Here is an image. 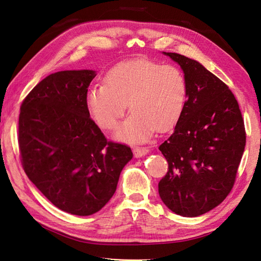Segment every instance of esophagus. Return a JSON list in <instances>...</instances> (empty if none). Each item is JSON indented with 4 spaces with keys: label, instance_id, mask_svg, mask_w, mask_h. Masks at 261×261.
Masks as SVG:
<instances>
[{
    "label": "esophagus",
    "instance_id": "34e87169",
    "mask_svg": "<svg viewBox=\"0 0 261 261\" xmlns=\"http://www.w3.org/2000/svg\"><path fill=\"white\" fill-rule=\"evenodd\" d=\"M133 152H134V155H135L136 158H140V156L147 154L149 152V149L146 147H135L133 149Z\"/></svg>",
    "mask_w": 261,
    "mask_h": 261
}]
</instances>
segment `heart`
I'll return each mask as SVG.
<instances>
[{
	"label": "heart",
	"mask_w": 261,
	"mask_h": 261,
	"mask_svg": "<svg viewBox=\"0 0 261 261\" xmlns=\"http://www.w3.org/2000/svg\"><path fill=\"white\" fill-rule=\"evenodd\" d=\"M187 82L181 70L172 64L146 59L122 62L105 76V84L87 91V107L103 129L115 128L128 108L132 114L116 136L141 143L154 130L167 132L184 111Z\"/></svg>",
	"instance_id": "b5f03b06"
}]
</instances>
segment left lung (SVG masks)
<instances>
[{
  "label": "left lung",
  "instance_id": "8db88e82",
  "mask_svg": "<svg viewBox=\"0 0 261 261\" xmlns=\"http://www.w3.org/2000/svg\"><path fill=\"white\" fill-rule=\"evenodd\" d=\"M163 53L183 69L187 100L174 132L159 147L169 164L159 195L176 215L198 217L232 191L246 132L238 100L222 81L195 60Z\"/></svg>",
  "mask_w": 261,
  "mask_h": 261
}]
</instances>
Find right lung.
<instances>
[{"label":"right lung","instance_id":"obj_1","mask_svg":"<svg viewBox=\"0 0 261 261\" xmlns=\"http://www.w3.org/2000/svg\"><path fill=\"white\" fill-rule=\"evenodd\" d=\"M94 77L89 69L46 76L23 99L18 120L23 171L55 207L75 216L106 206L133 158L90 117L86 97Z\"/></svg>","mask_w":261,"mask_h":261}]
</instances>
